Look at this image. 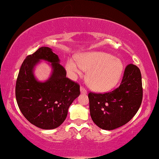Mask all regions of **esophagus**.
Here are the masks:
<instances>
[{
    "label": "esophagus",
    "instance_id": "34e87169",
    "mask_svg": "<svg viewBox=\"0 0 159 159\" xmlns=\"http://www.w3.org/2000/svg\"><path fill=\"white\" fill-rule=\"evenodd\" d=\"M80 92H81V93H84V94H87V90H86L84 88L82 87H80Z\"/></svg>",
    "mask_w": 159,
    "mask_h": 159
}]
</instances>
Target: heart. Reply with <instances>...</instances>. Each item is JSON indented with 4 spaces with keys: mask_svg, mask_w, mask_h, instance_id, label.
<instances>
[{
    "mask_svg": "<svg viewBox=\"0 0 159 159\" xmlns=\"http://www.w3.org/2000/svg\"><path fill=\"white\" fill-rule=\"evenodd\" d=\"M76 61L69 59L66 68L72 77L89 70L87 82L90 88L98 92H106L118 84L123 72L120 59L102 51H89L76 56Z\"/></svg>",
    "mask_w": 159,
    "mask_h": 159,
    "instance_id": "b5f03b06",
    "label": "heart"
}]
</instances>
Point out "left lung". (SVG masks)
Wrapping results in <instances>:
<instances>
[{
  "mask_svg": "<svg viewBox=\"0 0 159 159\" xmlns=\"http://www.w3.org/2000/svg\"><path fill=\"white\" fill-rule=\"evenodd\" d=\"M142 75L138 67H126L118 88L106 93H89V111L92 120L106 130L124 125L133 118L142 101Z\"/></svg>",
  "mask_w": 159,
  "mask_h": 159,
  "instance_id": "8db88e82",
  "label": "left lung"
}]
</instances>
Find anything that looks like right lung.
<instances>
[{"label": "right lung", "mask_w": 159, "mask_h": 159, "mask_svg": "<svg viewBox=\"0 0 159 159\" xmlns=\"http://www.w3.org/2000/svg\"><path fill=\"white\" fill-rule=\"evenodd\" d=\"M43 60L52 67L45 81L35 77V67ZM80 94V86L66 77L58 55L48 47H41L22 62L15 87L17 105L23 116L34 125L53 129L63 123L68 108Z\"/></svg>", "instance_id": "right-lung-1"}]
</instances>
